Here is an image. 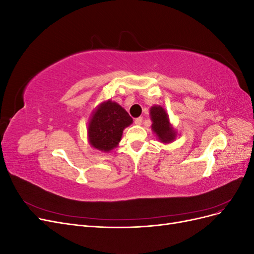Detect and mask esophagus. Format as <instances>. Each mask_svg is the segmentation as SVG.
I'll list each match as a JSON object with an SVG mask.
<instances>
[{
  "mask_svg": "<svg viewBox=\"0 0 254 254\" xmlns=\"http://www.w3.org/2000/svg\"><path fill=\"white\" fill-rule=\"evenodd\" d=\"M142 122H143V118H142V117L134 119V124H135V125H141Z\"/></svg>",
  "mask_w": 254,
  "mask_h": 254,
  "instance_id": "esophagus-1",
  "label": "esophagus"
}]
</instances>
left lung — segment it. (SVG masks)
<instances>
[{
	"label": "left lung",
	"mask_w": 254,
	"mask_h": 254,
	"mask_svg": "<svg viewBox=\"0 0 254 254\" xmlns=\"http://www.w3.org/2000/svg\"><path fill=\"white\" fill-rule=\"evenodd\" d=\"M150 117L152 121L151 128L159 140L163 143L172 142L175 139L176 132L170 124V118L166 111L161 106H153L150 109Z\"/></svg>",
	"instance_id": "obj_1"
}]
</instances>
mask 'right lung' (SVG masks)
Instances as JSON below:
<instances>
[{"label": "right lung", "instance_id": "obj_1", "mask_svg": "<svg viewBox=\"0 0 254 254\" xmlns=\"http://www.w3.org/2000/svg\"><path fill=\"white\" fill-rule=\"evenodd\" d=\"M132 123L125 109L111 101L105 102L92 115L88 126L90 144L102 151L117 147L123 130Z\"/></svg>", "mask_w": 254, "mask_h": 254}]
</instances>
